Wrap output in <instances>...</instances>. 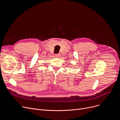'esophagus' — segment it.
Segmentation results:
<instances>
[{
  "mask_svg": "<svg viewBox=\"0 0 120 120\" xmlns=\"http://www.w3.org/2000/svg\"><path fill=\"white\" fill-rule=\"evenodd\" d=\"M55 56H56V57H59L60 56V55L59 54H56V55H55Z\"/></svg>",
  "mask_w": 120,
  "mask_h": 120,
  "instance_id": "obj_1",
  "label": "esophagus"
}]
</instances>
